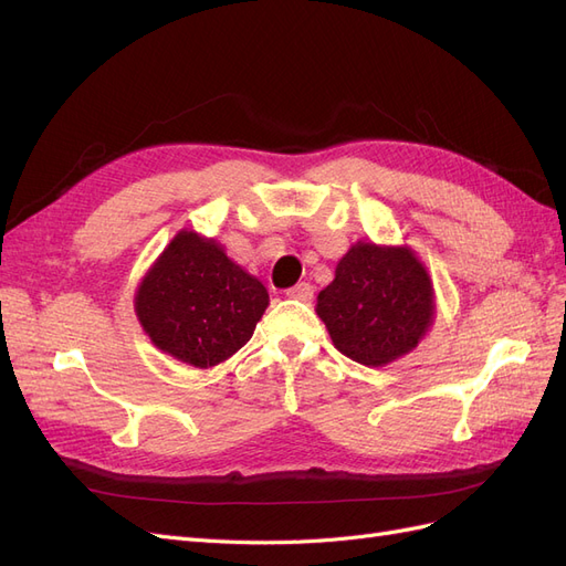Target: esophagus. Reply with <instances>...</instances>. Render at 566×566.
<instances>
[{
  "label": "esophagus",
  "instance_id": "obj_1",
  "mask_svg": "<svg viewBox=\"0 0 566 566\" xmlns=\"http://www.w3.org/2000/svg\"><path fill=\"white\" fill-rule=\"evenodd\" d=\"M290 300H300V302H312V297H314V287L310 285V283H297V285H293L285 293Z\"/></svg>",
  "mask_w": 566,
  "mask_h": 566
}]
</instances>
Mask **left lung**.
I'll list each match as a JSON object with an SVG mask.
<instances>
[{
	"label": "left lung",
	"instance_id": "obj_1",
	"mask_svg": "<svg viewBox=\"0 0 566 566\" xmlns=\"http://www.w3.org/2000/svg\"><path fill=\"white\" fill-rule=\"evenodd\" d=\"M316 314L337 352L380 368L413 352L432 328V276L408 245L358 241L337 262L333 283L318 293Z\"/></svg>",
	"mask_w": 566,
	"mask_h": 566
}]
</instances>
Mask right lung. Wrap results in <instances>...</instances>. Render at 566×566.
<instances>
[{"instance_id": "1", "label": "right lung", "mask_w": 566, "mask_h": 566, "mask_svg": "<svg viewBox=\"0 0 566 566\" xmlns=\"http://www.w3.org/2000/svg\"><path fill=\"white\" fill-rule=\"evenodd\" d=\"M269 306L260 279L229 260L214 238L181 229L146 271L134 312L160 352L193 368L224 364Z\"/></svg>"}]
</instances>
